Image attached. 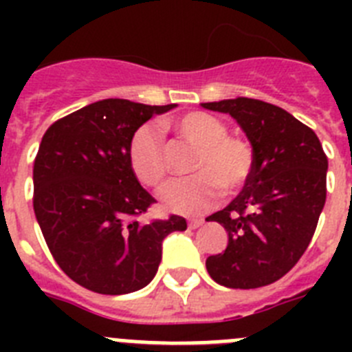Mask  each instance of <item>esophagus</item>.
Returning <instances> with one entry per match:
<instances>
[{"label": "esophagus", "mask_w": 352, "mask_h": 352, "mask_svg": "<svg viewBox=\"0 0 352 352\" xmlns=\"http://www.w3.org/2000/svg\"><path fill=\"white\" fill-rule=\"evenodd\" d=\"M204 223V220L203 219H192V220H188V227H190V229H197V227H201Z\"/></svg>", "instance_id": "1"}]
</instances>
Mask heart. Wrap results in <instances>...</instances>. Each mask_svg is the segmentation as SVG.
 Segmentation results:
<instances>
[{
	"label": "heart",
	"instance_id": "b5f03b06",
	"mask_svg": "<svg viewBox=\"0 0 352 352\" xmlns=\"http://www.w3.org/2000/svg\"><path fill=\"white\" fill-rule=\"evenodd\" d=\"M179 139L197 148L192 170L197 174L174 179L162 190L167 210L195 214L210 210L222 194L239 190L254 170V151L247 141L227 135V126L206 113H188L173 121ZM129 160L135 178L146 186L162 185L167 174L164 144L157 130L141 126L133 133Z\"/></svg>",
	"mask_w": 352,
	"mask_h": 352
}]
</instances>
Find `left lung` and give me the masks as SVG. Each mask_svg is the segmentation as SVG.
<instances>
[{"label": "left lung", "mask_w": 352, "mask_h": 352, "mask_svg": "<svg viewBox=\"0 0 352 352\" xmlns=\"http://www.w3.org/2000/svg\"><path fill=\"white\" fill-rule=\"evenodd\" d=\"M229 114L247 135L254 170L243 190L208 217L227 231L222 254L206 259L217 284L256 289L276 282L300 261L326 201V158L316 132L282 107L256 98L201 104Z\"/></svg>", "instance_id": "1"}]
</instances>
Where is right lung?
Returning a JSON list of instances; mask_svg holds the SVG:
<instances>
[{"label":"right lung","instance_id":"obj_1","mask_svg":"<svg viewBox=\"0 0 352 352\" xmlns=\"http://www.w3.org/2000/svg\"><path fill=\"white\" fill-rule=\"evenodd\" d=\"M176 104L123 98L95 102L58 120L43 133L33 167V208L52 257L89 291L129 294L157 275L162 243L186 220L139 222L155 199L129 160L133 133Z\"/></svg>","mask_w":352,"mask_h":352}]
</instances>
